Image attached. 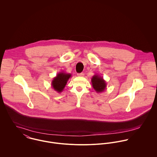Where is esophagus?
<instances>
[{"label":"esophagus","instance_id":"obj_1","mask_svg":"<svg viewBox=\"0 0 157 157\" xmlns=\"http://www.w3.org/2000/svg\"><path fill=\"white\" fill-rule=\"evenodd\" d=\"M77 75L78 77H83L84 76V74L83 73H80V74H78Z\"/></svg>","mask_w":157,"mask_h":157}]
</instances>
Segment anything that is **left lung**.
<instances>
[{"instance_id": "obj_1", "label": "left lung", "mask_w": 157, "mask_h": 157, "mask_svg": "<svg viewBox=\"0 0 157 157\" xmlns=\"http://www.w3.org/2000/svg\"><path fill=\"white\" fill-rule=\"evenodd\" d=\"M92 86L97 93L103 92L106 88V82L103 78L98 74H95L91 78Z\"/></svg>"}]
</instances>
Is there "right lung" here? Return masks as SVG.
Masks as SVG:
<instances>
[{
	"instance_id": "obj_1",
	"label": "right lung",
	"mask_w": 157,
	"mask_h": 157,
	"mask_svg": "<svg viewBox=\"0 0 157 157\" xmlns=\"http://www.w3.org/2000/svg\"><path fill=\"white\" fill-rule=\"evenodd\" d=\"M71 77V74L60 72L54 78H53L51 82V86L54 90L58 93H60L64 90L68 80Z\"/></svg>"
}]
</instances>
